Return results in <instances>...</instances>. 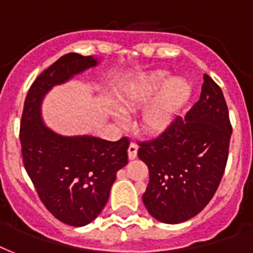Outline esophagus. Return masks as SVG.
<instances>
[{"mask_svg": "<svg viewBox=\"0 0 253 253\" xmlns=\"http://www.w3.org/2000/svg\"><path fill=\"white\" fill-rule=\"evenodd\" d=\"M138 155V146L135 143H131L130 147H128V159L130 160H134Z\"/></svg>", "mask_w": 253, "mask_h": 253, "instance_id": "esophagus-1", "label": "esophagus"}]
</instances>
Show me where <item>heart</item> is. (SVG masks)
<instances>
[{
  "mask_svg": "<svg viewBox=\"0 0 253 253\" xmlns=\"http://www.w3.org/2000/svg\"><path fill=\"white\" fill-rule=\"evenodd\" d=\"M159 94L143 117V126L148 131H163L173 115L184 106L192 94V87L182 79H172L167 71H152L139 75L127 85L123 94L126 110H136ZM121 118V115H118Z\"/></svg>",
  "mask_w": 253,
  "mask_h": 253,
  "instance_id": "obj_1",
  "label": "heart"
}]
</instances>
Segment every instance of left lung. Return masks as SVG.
I'll use <instances>...</instances> for the list:
<instances>
[{
    "instance_id": "8db88e82",
    "label": "left lung",
    "mask_w": 253,
    "mask_h": 253,
    "mask_svg": "<svg viewBox=\"0 0 253 253\" xmlns=\"http://www.w3.org/2000/svg\"><path fill=\"white\" fill-rule=\"evenodd\" d=\"M232 127L222 89L208 75L200 99L155 139L139 143L150 170L143 202L155 219L176 224L202 211L219 186Z\"/></svg>"
}]
</instances>
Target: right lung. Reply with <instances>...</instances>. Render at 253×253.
I'll list each match as a JSON object with an SVG mask.
<instances>
[{
	"label": "right lung",
	"mask_w": 253,
	"mask_h": 253,
	"mask_svg": "<svg viewBox=\"0 0 253 253\" xmlns=\"http://www.w3.org/2000/svg\"><path fill=\"white\" fill-rule=\"evenodd\" d=\"M98 64L91 56L67 53L37 77L26 95L19 139L26 172L56 219L81 227L105 208L117 172L128 163L130 142L83 135L63 136L45 126L42 101L52 86Z\"/></svg>",
	"instance_id": "obj_1"
}]
</instances>
